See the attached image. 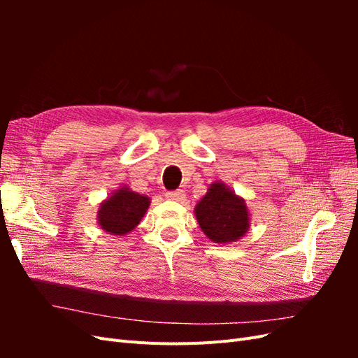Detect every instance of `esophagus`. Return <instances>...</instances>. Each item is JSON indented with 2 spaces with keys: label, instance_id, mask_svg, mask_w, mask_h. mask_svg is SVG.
Here are the masks:
<instances>
[{
  "label": "esophagus",
  "instance_id": "esophagus-1",
  "mask_svg": "<svg viewBox=\"0 0 358 358\" xmlns=\"http://www.w3.org/2000/svg\"><path fill=\"white\" fill-rule=\"evenodd\" d=\"M166 199L173 200V201H182L183 199H185V191H183V189L169 191V192H166Z\"/></svg>",
  "mask_w": 358,
  "mask_h": 358
}]
</instances>
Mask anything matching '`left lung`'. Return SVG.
<instances>
[{
	"label": "left lung",
	"mask_w": 358,
	"mask_h": 358,
	"mask_svg": "<svg viewBox=\"0 0 358 358\" xmlns=\"http://www.w3.org/2000/svg\"><path fill=\"white\" fill-rule=\"evenodd\" d=\"M194 215L208 239L220 245L242 239L251 224L245 199L221 180L210 183L208 192L194 208Z\"/></svg>",
	"instance_id": "8db88e82"
}]
</instances>
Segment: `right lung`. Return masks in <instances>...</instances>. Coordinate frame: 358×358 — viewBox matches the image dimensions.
<instances>
[{
  "label": "right lung",
  "mask_w": 358,
  "mask_h": 358,
  "mask_svg": "<svg viewBox=\"0 0 358 358\" xmlns=\"http://www.w3.org/2000/svg\"><path fill=\"white\" fill-rule=\"evenodd\" d=\"M150 199L122 185L103 200L96 210V224L107 234L125 236L143 220Z\"/></svg>",
  "instance_id": "obj_1"
}]
</instances>
